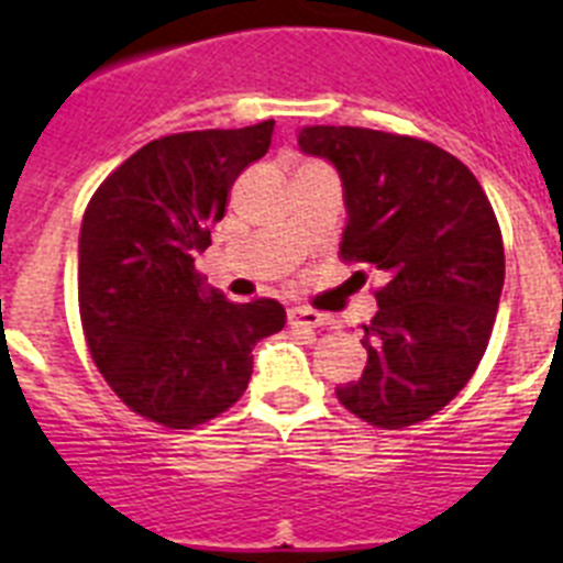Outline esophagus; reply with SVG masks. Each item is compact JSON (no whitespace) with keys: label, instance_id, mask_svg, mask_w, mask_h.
I'll return each mask as SVG.
<instances>
[{"label":"esophagus","instance_id":"obj_1","mask_svg":"<svg viewBox=\"0 0 563 563\" xmlns=\"http://www.w3.org/2000/svg\"><path fill=\"white\" fill-rule=\"evenodd\" d=\"M287 324L290 327H321L324 324V318H321V312L310 310V307H290V310H287Z\"/></svg>","mask_w":563,"mask_h":563}]
</instances>
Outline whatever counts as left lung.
<instances>
[{
    "label": "left lung",
    "mask_w": 563,
    "mask_h": 563,
    "mask_svg": "<svg viewBox=\"0 0 563 563\" xmlns=\"http://www.w3.org/2000/svg\"><path fill=\"white\" fill-rule=\"evenodd\" d=\"M298 146L341 174V258L383 278L363 327L369 361L338 400L377 429L429 420L465 389L494 332L505 245L490 200L465 163L409 134L307 126Z\"/></svg>",
    "instance_id": "obj_1"
}]
</instances>
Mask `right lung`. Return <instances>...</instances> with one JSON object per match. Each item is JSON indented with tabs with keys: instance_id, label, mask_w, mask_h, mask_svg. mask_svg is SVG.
I'll use <instances>...</instances> for the list:
<instances>
[{
	"instance_id": "add662e5",
	"label": "right lung",
	"mask_w": 563,
	"mask_h": 563,
	"mask_svg": "<svg viewBox=\"0 0 563 563\" xmlns=\"http://www.w3.org/2000/svg\"><path fill=\"white\" fill-rule=\"evenodd\" d=\"M273 121L166 134L92 194L78 239L84 338L134 415L197 429L245 395L253 346L285 327L273 298L206 296L194 256L211 245L233 180L271 148Z\"/></svg>"
}]
</instances>
